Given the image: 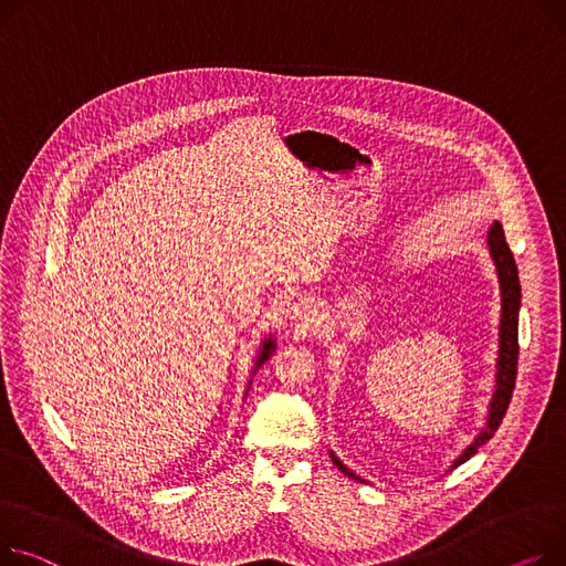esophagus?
Returning <instances> with one entry per match:
<instances>
[{"label": "esophagus", "mask_w": 566, "mask_h": 566, "mask_svg": "<svg viewBox=\"0 0 566 566\" xmlns=\"http://www.w3.org/2000/svg\"><path fill=\"white\" fill-rule=\"evenodd\" d=\"M289 316L291 318H295V321H303V318H307V314L312 312V303H310V297H305V295H295L293 300H291V305H289Z\"/></svg>", "instance_id": "1"}]
</instances>
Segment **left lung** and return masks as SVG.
<instances>
[{"mask_svg": "<svg viewBox=\"0 0 566 566\" xmlns=\"http://www.w3.org/2000/svg\"><path fill=\"white\" fill-rule=\"evenodd\" d=\"M486 245L489 252H492V259L496 263V273H499V282H501V332H499V373H496V391L492 398V405H489V417H486V426L484 430L475 437V441L471 446H467L464 453L453 462V469L464 464L467 460H471L478 448L494 437V432L499 430L505 411L510 407L512 400V391H514V382H516V364H518V305H521V284H518V271L514 263V254L505 241V232L503 224L494 222L492 230H489L486 237ZM334 464L342 469L348 478H355L361 482V478H357L350 469H346L342 464V460L334 458V453H329Z\"/></svg>", "mask_w": 566, "mask_h": 566, "instance_id": "left-lung-1", "label": "left lung"}]
</instances>
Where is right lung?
Returning <instances> with one entry per match:
<instances>
[{"label": "right lung", "mask_w": 566, "mask_h": 566, "mask_svg": "<svg viewBox=\"0 0 566 566\" xmlns=\"http://www.w3.org/2000/svg\"><path fill=\"white\" fill-rule=\"evenodd\" d=\"M273 348H275V344H273V338H266V342H263V346H261V355H259V359H256V366H261L263 361H266V359L271 357Z\"/></svg>", "instance_id": "obj_1"}]
</instances>
